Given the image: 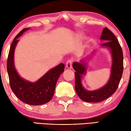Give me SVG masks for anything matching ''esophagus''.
I'll return each mask as SVG.
<instances>
[{
  "label": "esophagus",
  "mask_w": 131,
  "mask_h": 131,
  "mask_svg": "<svg viewBox=\"0 0 131 131\" xmlns=\"http://www.w3.org/2000/svg\"><path fill=\"white\" fill-rule=\"evenodd\" d=\"M72 63H73L72 60H68L67 61V62H66V68H67L68 69H71V66H72Z\"/></svg>",
  "instance_id": "esophagus-1"
}]
</instances>
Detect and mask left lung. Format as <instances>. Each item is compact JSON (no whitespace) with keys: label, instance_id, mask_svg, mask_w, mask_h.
Wrapping results in <instances>:
<instances>
[{"label":"left lung","instance_id":"8db88e82","mask_svg":"<svg viewBox=\"0 0 131 131\" xmlns=\"http://www.w3.org/2000/svg\"><path fill=\"white\" fill-rule=\"evenodd\" d=\"M101 40H106L102 46L108 47L112 56V66L111 77L108 83L103 88L97 90L90 91L84 89L81 84V78L86 72L85 63L75 62L73 67L75 72V90L78 96L86 102L96 103L108 98L118 88L123 71V54L118 40L108 28L105 27L102 33Z\"/></svg>","mask_w":131,"mask_h":131}]
</instances>
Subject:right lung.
I'll return each mask as SVG.
<instances>
[{
    "label": "right lung",
    "instance_id": "add662e5",
    "mask_svg": "<svg viewBox=\"0 0 131 131\" xmlns=\"http://www.w3.org/2000/svg\"><path fill=\"white\" fill-rule=\"evenodd\" d=\"M27 29H23L13 40L8 56L7 69L10 87L15 95L24 103L36 106L47 103L52 99L56 83L61 74L64 71L65 65L63 63L59 64L35 83L27 81L20 77L14 66V50L19 41L17 38Z\"/></svg>",
    "mask_w": 131,
    "mask_h": 131
}]
</instances>
